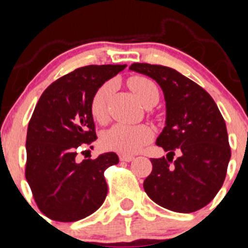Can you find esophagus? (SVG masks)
I'll return each mask as SVG.
<instances>
[{"label": "esophagus", "instance_id": "1", "mask_svg": "<svg viewBox=\"0 0 248 248\" xmlns=\"http://www.w3.org/2000/svg\"><path fill=\"white\" fill-rule=\"evenodd\" d=\"M120 161H125V163H130L134 160V156H130V155H120L119 156Z\"/></svg>", "mask_w": 248, "mask_h": 248}]
</instances>
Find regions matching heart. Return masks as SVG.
<instances>
[{
  "mask_svg": "<svg viewBox=\"0 0 248 248\" xmlns=\"http://www.w3.org/2000/svg\"><path fill=\"white\" fill-rule=\"evenodd\" d=\"M129 87L140 102L145 104L153 98L159 99L156 85L145 77H133L129 79ZM113 89V83L107 82L100 85L92 98L91 109L98 122H104L108 117V102ZM154 137V131L145 124H115L103 134V145L107 149L122 154H135L140 151Z\"/></svg>",
  "mask_w": 248,
  "mask_h": 248,
  "instance_id": "b5f03b06",
  "label": "heart"
}]
</instances>
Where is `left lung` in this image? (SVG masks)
Masks as SVG:
<instances>
[{"mask_svg":"<svg viewBox=\"0 0 248 248\" xmlns=\"http://www.w3.org/2000/svg\"><path fill=\"white\" fill-rule=\"evenodd\" d=\"M130 71L154 79L164 93L165 126L156 145L166 157L151 159L144 190L157 205L175 212L202 209L221 189L231 159L225 120L207 92L172 68L134 63ZM175 151L181 156L172 160Z\"/></svg>","mask_w":248,"mask_h":248,"instance_id":"obj_1","label":"left lung"}]
</instances>
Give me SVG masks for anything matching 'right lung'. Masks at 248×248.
Masks as SVG:
<instances>
[{"mask_svg":"<svg viewBox=\"0 0 248 248\" xmlns=\"http://www.w3.org/2000/svg\"><path fill=\"white\" fill-rule=\"evenodd\" d=\"M126 64L85 65L65 74L39 98L27 129L26 179L39 210L54 221L73 222L99 209L108 192L105 169L115 153L77 160L78 148L97 139L91 103L100 85Z\"/></svg>","mask_w":248,"mask_h":248,"instance_id":"right-lung-1","label":"right lung"}]
</instances>
